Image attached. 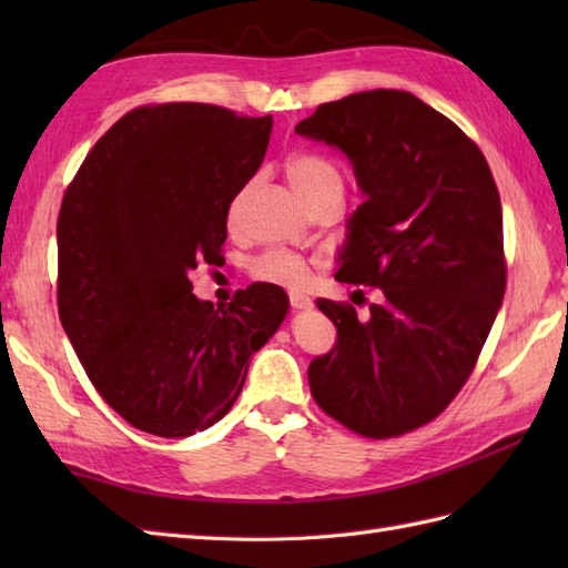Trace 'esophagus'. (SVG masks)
<instances>
[{
	"label": "esophagus",
	"mask_w": 568,
	"mask_h": 568,
	"mask_svg": "<svg viewBox=\"0 0 568 568\" xmlns=\"http://www.w3.org/2000/svg\"><path fill=\"white\" fill-rule=\"evenodd\" d=\"M291 307H293V310H312V307H315V303H312V300H310L307 295L293 291V293H291Z\"/></svg>",
	"instance_id": "obj_1"
}]
</instances>
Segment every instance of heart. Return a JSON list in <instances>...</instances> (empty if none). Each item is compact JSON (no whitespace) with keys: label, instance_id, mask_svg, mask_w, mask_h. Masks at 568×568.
Returning a JSON list of instances; mask_svg holds the SVG:
<instances>
[{"label":"heart","instance_id":"heart-1","mask_svg":"<svg viewBox=\"0 0 568 568\" xmlns=\"http://www.w3.org/2000/svg\"><path fill=\"white\" fill-rule=\"evenodd\" d=\"M285 178L303 204L327 195L342 200L344 195V175L339 168L315 153H293L285 161ZM253 273L268 283L300 285L307 277V263L293 253L273 251L256 261Z\"/></svg>","mask_w":568,"mask_h":568}]
</instances>
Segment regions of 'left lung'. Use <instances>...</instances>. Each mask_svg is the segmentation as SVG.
<instances>
[{"label": "left lung", "instance_id": "8db88e82", "mask_svg": "<svg viewBox=\"0 0 568 568\" xmlns=\"http://www.w3.org/2000/svg\"><path fill=\"white\" fill-rule=\"evenodd\" d=\"M352 163L361 202L336 281L381 287L371 317L317 300L336 346L310 364L324 413L364 437L427 425L476 366L505 295L503 207L484 153L403 90L320 104L295 126Z\"/></svg>", "mask_w": 568, "mask_h": 568}]
</instances>
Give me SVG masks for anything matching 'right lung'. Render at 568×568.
I'll return each mask as SVG.
<instances>
[{"mask_svg": "<svg viewBox=\"0 0 568 568\" xmlns=\"http://www.w3.org/2000/svg\"><path fill=\"white\" fill-rule=\"evenodd\" d=\"M273 116L175 102L141 106L106 131L58 216V315L106 405L155 437L220 422L251 356L291 310L253 283L229 307L192 295L216 263L226 214L268 149Z\"/></svg>", "mask_w": 568, "mask_h": 568, "instance_id": "1", "label": "right lung"}]
</instances>
